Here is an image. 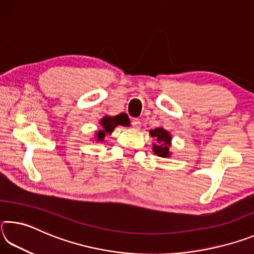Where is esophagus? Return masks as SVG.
Listing matches in <instances>:
<instances>
[{
  "label": "esophagus",
  "instance_id": "1",
  "mask_svg": "<svg viewBox=\"0 0 254 254\" xmlns=\"http://www.w3.org/2000/svg\"><path fill=\"white\" fill-rule=\"evenodd\" d=\"M131 124H132V127L135 128V130H139L141 127V122L137 119H133L131 121Z\"/></svg>",
  "mask_w": 254,
  "mask_h": 254
}]
</instances>
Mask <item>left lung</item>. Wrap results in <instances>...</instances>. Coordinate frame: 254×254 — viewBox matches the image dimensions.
Listing matches in <instances>:
<instances>
[{
  "label": "left lung",
  "instance_id": "obj_1",
  "mask_svg": "<svg viewBox=\"0 0 254 254\" xmlns=\"http://www.w3.org/2000/svg\"><path fill=\"white\" fill-rule=\"evenodd\" d=\"M150 135L156 139L157 142L153 143V152L159 157H170L169 148L171 145V135L170 133L163 127H157L154 130H150Z\"/></svg>",
  "mask_w": 254,
  "mask_h": 254
}]
</instances>
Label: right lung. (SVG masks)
Returning a JSON list of instances; mask_svg holds the SVG:
<instances>
[{"label":"right lung","mask_w":254,"mask_h":254,"mask_svg":"<svg viewBox=\"0 0 254 254\" xmlns=\"http://www.w3.org/2000/svg\"><path fill=\"white\" fill-rule=\"evenodd\" d=\"M100 124L101 130L96 132V140L102 142V141H104L105 135L111 134L118 126H128V120L124 114H119L117 117H104L100 121Z\"/></svg>","instance_id":"right-lung-1"}]
</instances>
